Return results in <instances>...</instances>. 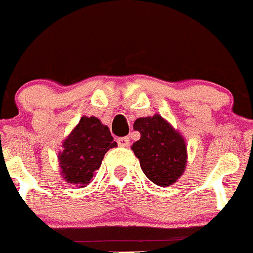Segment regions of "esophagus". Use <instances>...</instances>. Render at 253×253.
I'll list each match as a JSON object with an SVG mask.
<instances>
[{
    "mask_svg": "<svg viewBox=\"0 0 253 253\" xmlns=\"http://www.w3.org/2000/svg\"><path fill=\"white\" fill-rule=\"evenodd\" d=\"M130 143V139H129V137H120L118 138V144H119L120 147H126Z\"/></svg>",
    "mask_w": 253,
    "mask_h": 253,
    "instance_id": "esophagus-1",
    "label": "esophagus"
}]
</instances>
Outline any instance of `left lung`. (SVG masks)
Segmentation results:
<instances>
[{
	"label": "left lung",
	"mask_w": 253,
	"mask_h": 253,
	"mask_svg": "<svg viewBox=\"0 0 253 253\" xmlns=\"http://www.w3.org/2000/svg\"><path fill=\"white\" fill-rule=\"evenodd\" d=\"M140 139L131 146L144 175L160 186L176 182L186 166L184 138L162 116L139 118L133 125Z\"/></svg>",
	"instance_id": "obj_1"
}]
</instances>
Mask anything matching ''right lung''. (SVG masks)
I'll list each match as a JSON object with an SVG mask.
<instances>
[{
    "instance_id": "add662e5",
    "label": "right lung",
    "mask_w": 253,
    "mask_h": 253,
    "mask_svg": "<svg viewBox=\"0 0 253 253\" xmlns=\"http://www.w3.org/2000/svg\"><path fill=\"white\" fill-rule=\"evenodd\" d=\"M116 142L106 125L97 118H81L78 125L64 140L63 151L59 153V166L67 182L84 187L101 166L105 153Z\"/></svg>"
}]
</instances>
